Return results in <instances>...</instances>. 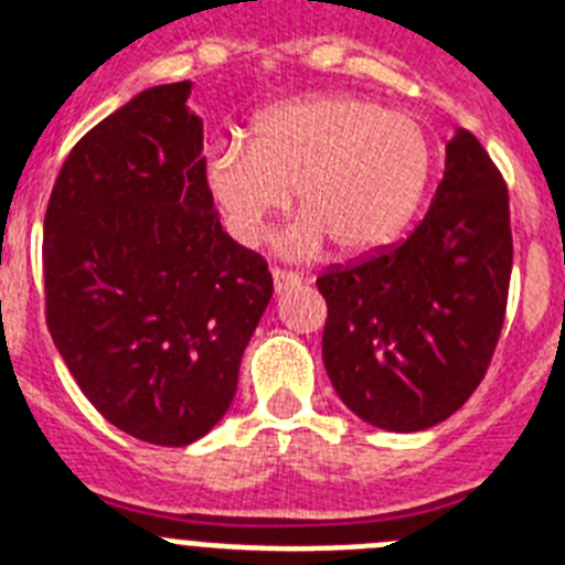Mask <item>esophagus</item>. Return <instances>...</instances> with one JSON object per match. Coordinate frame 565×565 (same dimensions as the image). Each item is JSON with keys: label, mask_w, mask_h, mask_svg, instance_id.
I'll use <instances>...</instances> for the list:
<instances>
[{"label": "esophagus", "mask_w": 565, "mask_h": 565, "mask_svg": "<svg viewBox=\"0 0 565 565\" xmlns=\"http://www.w3.org/2000/svg\"><path fill=\"white\" fill-rule=\"evenodd\" d=\"M302 286V277L297 271H286V268H274V291L286 294Z\"/></svg>", "instance_id": "34e87169"}]
</instances>
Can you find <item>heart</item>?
<instances>
[{"label": "heart", "mask_w": 565, "mask_h": 565, "mask_svg": "<svg viewBox=\"0 0 565 565\" xmlns=\"http://www.w3.org/2000/svg\"><path fill=\"white\" fill-rule=\"evenodd\" d=\"M436 152L427 129L373 98L319 93L263 109L246 143L209 152L206 183L228 234L254 246L286 212L302 214L286 234L291 254L328 243L342 257L384 248L416 217Z\"/></svg>", "instance_id": "b5f03b06"}]
</instances>
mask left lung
Wrapping results in <instances>:
<instances>
[{
	"instance_id": "1",
	"label": "left lung",
	"mask_w": 565,
	"mask_h": 565,
	"mask_svg": "<svg viewBox=\"0 0 565 565\" xmlns=\"http://www.w3.org/2000/svg\"><path fill=\"white\" fill-rule=\"evenodd\" d=\"M509 277L507 183L476 135L458 129L411 237L317 279L333 391L382 430L418 433L450 418L495 353Z\"/></svg>"
}]
</instances>
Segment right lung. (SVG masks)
<instances>
[{
	"instance_id": "obj_1",
	"label": "right lung",
	"mask_w": 565,
	"mask_h": 565,
	"mask_svg": "<svg viewBox=\"0 0 565 565\" xmlns=\"http://www.w3.org/2000/svg\"><path fill=\"white\" fill-rule=\"evenodd\" d=\"M192 82L89 129L44 214V313L84 396L118 430L186 447L226 416L274 294L268 263L214 212Z\"/></svg>"
}]
</instances>
